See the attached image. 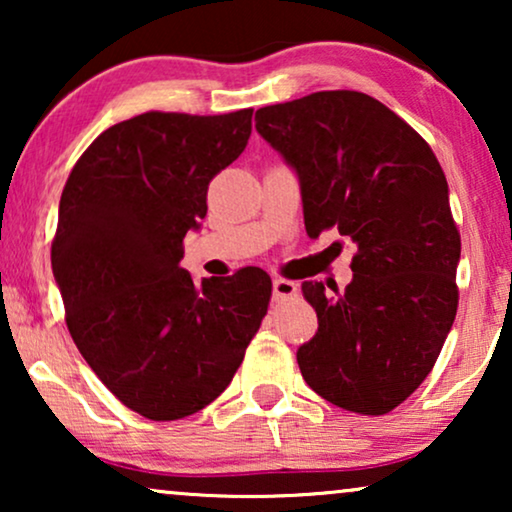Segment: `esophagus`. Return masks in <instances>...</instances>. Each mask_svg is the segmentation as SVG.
<instances>
[{
	"instance_id": "1",
	"label": "esophagus",
	"mask_w": 512,
	"mask_h": 512,
	"mask_svg": "<svg viewBox=\"0 0 512 512\" xmlns=\"http://www.w3.org/2000/svg\"><path fill=\"white\" fill-rule=\"evenodd\" d=\"M298 293V284L296 282H291V279H275V282H272V296H275L277 300H282V298H291V296H296Z\"/></svg>"
}]
</instances>
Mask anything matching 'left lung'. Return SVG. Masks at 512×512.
<instances>
[{
    "instance_id": "8db88e82",
    "label": "left lung",
    "mask_w": 512,
    "mask_h": 512,
    "mask_svg": "<svg viewBox=\"0 0 512 512\" xmlns=\"http://www.w3.org/2000/svg\"><path fill=\"white\" fill-rule=\"evenodd\" d=\"M256 130L298 174L305 230L352 237L345 291L303 282L319 319L298 349L305 382L359 415H387L431 373L457 317L461 237L431 146L356 90L256 111Z\"/></svg>"
}]
</instances>
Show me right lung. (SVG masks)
<instances>
[{
    "mask_svg": "<svg viewBox=\"0 0 512 512\" xmlns=\"http://www.w3.org/2000/svg\"><path fill=\"white\" fill-rule=\"evenodd\" d=\"M251 114L146 111L111 125L62 191L51 265L67 328L104 387L153 422L221 396L268 312L261 268L195 284L179 265L209 181L249 142Z\"/></svg>",
    "mask_w": 512,
    "mask_h": 512,
    "instance_id": "obj_1",
    "label": "right lung"
}]
</instances>
